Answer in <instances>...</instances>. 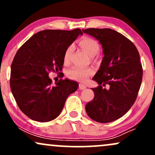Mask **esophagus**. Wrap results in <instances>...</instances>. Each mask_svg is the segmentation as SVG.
Wrapping results in <instances>:
<instances>
[{"mask_svg": "<svg viewBox=\"0 0 155 155\" xmlns=\"http://www.w3.org/2000/svg\"><path fill=\"white\" fill-rule=\"evenodd\" d=\"M86 87H87L85 86V85H84V84H79V90H84V89H86Z\"/></svg>", "mask_w": 155, "mask_h": 155, "instance_id": "obj_1", "label": "esophagus"}]
</instances>
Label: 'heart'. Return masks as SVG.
Masks as SVG:
<instances>
[{
  "instance_id": "obj_1",
  "label": "heart",
  "mask_w": 155,
  "mask_h": 155,
  "mask_svg": "<svg viewBox=\"0 0 155 155\" xmlns=\"http://www.w3.org/2000/svg\"><path fill=\"white\" fill-rule=\"evenodd\" d=\"M79 44L83 48L84 50L92 58L97 55L100 51V46L98 43L92 38L84 37L80 41ZM73 49H74L73 46H70L67 48L64 53L63 60L65 63H68L71 55L72 54ZM92 73V71L90 69H83L78 67H74L68 71V76L71 79L84 81L91 75Z\"/></svg>"
}]
</instances>
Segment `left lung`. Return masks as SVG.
Instances as JSON below:
<instances>
[{"label":"left lung","instance_id":"8db88e82","mask_svg":"<svg viewBox=\"0 0 155 155\" xmlns=\"http://www.w3.org/2000/svg\"><path fill=\"white\" fill-rule=\"evenodd\" d=\"M82 31L98 41L104 55L92 78L99 86L92 88L95 97L85 106L86 112L97 122H113L125 114L136 101L143 76L139 53L129 39L110 28ZM101 84H108L110 88H103Z\"/></svg>","mask_w":155,"mask_h":155}]
</instances>
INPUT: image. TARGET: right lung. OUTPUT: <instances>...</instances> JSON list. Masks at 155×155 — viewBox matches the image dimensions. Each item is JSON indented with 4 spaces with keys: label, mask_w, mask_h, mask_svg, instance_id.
Returning <instances> with one entry per match:
<instances>
[{
    "label": "right lung",
    "mask_w": 155,
    "mask_h": 155,
    "mask_svg": "<svg viewBox=\"0 0 155 155\" xmlns=\"http://www.w3.org/2000/svg\"><path fill=\"white\" fill-rule=\"evenodd\" d=\"M79 35L83 33L79 28L44 30L31 36L16 53L11 66V90L19 108L31 120H54L67 97L78 89L79 84L68 79L53 85L48 73L61 71L64 53Z\"/></svg>",
    "instance_id": "obj_1"
}]
</instances>
